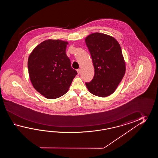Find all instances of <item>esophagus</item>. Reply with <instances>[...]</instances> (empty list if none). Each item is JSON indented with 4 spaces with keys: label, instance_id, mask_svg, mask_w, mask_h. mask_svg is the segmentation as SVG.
I'll return each instance as SVG.
<instances>
[{
    "label": "esophagus",
    "instance_id": "esophagus-1",
    "mask_svg": "<svg viewBox=\"0 0 158 158\" xmlns=\"http://www.w3.org/2000/svg\"><path fill=\"white\" fill-rule=\"evenodd\" d=\"M77 71L78 74H80V73H81V69H78L77 70Z\"/></svg>",
    "mask_w": 158,
    "mask_h": 158
}]
</instances>
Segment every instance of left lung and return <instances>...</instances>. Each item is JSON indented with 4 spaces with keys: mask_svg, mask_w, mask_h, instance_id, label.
Instances as JSON below:
<instances>
[{
    "mask_svg": "<svg viewBox=\"0 0 158 158\" xmlns=\"http://www.w3.org/2000/svg\"><path fill=\"white\" fill-rule=\"evenodd\" d=\"M90 51L95 73L93 79L86 82L89 92L99 97L114 93L126 70L121 47L117 40L107 34L94 33L85 38Z\"/></svg>",
    "mask_w": 158,
    "mask_h": 158,
    "instance_id": "1",
    "label": "left lung"
}]
</instances>
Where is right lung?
<instances>
[{"mask_svg": "<svg viewBox=\"0 0 158 158\" xmlns=\"http://www.w3.org/2000/svg\"><path fill=\"white\" fill-rule=\"evenodd\" d=\"M68 42L48 40L37 45L30 54L27 67L33 87L44 97L54 99L67 92L75 76L66 55Z\"/></svg>", "mask_w": 158, "mask_h": 158, "instance_id": "obj_1", "label": "right lung"}]
</instances>
